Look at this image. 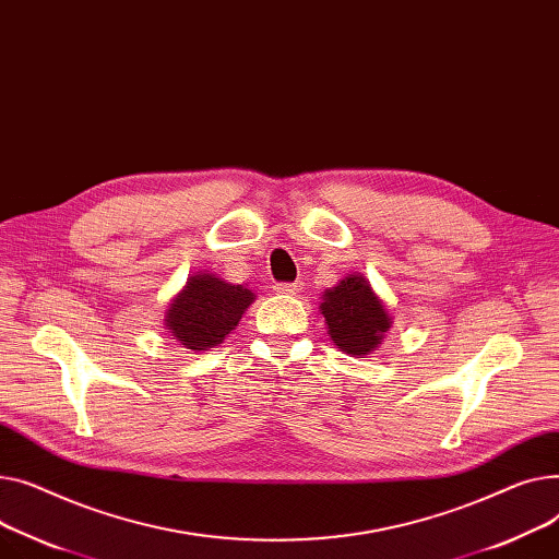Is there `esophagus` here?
Masks as SVG:
<instances>
[{"label":"esophagus","mask_w":559,"mask_h":559,"mask_svg":"<svg viewBox=\"0 0 559 559\" xmlns=\"http://www.w3.org/2000/svg\"><path fill=\"white\" fill-rule=\"evenodd\" d=\"M275 288V293H280V295H295L300 290V284H290V282H280V284H275L273 286Z\"/></svg>","instance_id":"34e87169"}]
</instances>
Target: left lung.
<instances>
[{
	"instance_id": "left-lung-1",
	"label": "left lung",
	"mask_w": 559,
	"mask_h": 559,
	"mask_svg": "<svg viewBox=\"0 0 559 559\" xmlns=\"http://www.w3.org/2000/svg\"><path fill=\"white\" fill-rule=\"evenodd\" d=\"M320 311L338 349L356 358L374 352L392 326V318L364 275H349L326 288Z\"/></svg>"
}]
</instances>
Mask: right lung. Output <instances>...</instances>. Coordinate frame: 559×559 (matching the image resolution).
I'll use <instances>...</instances> for the list:
<instances>
[{"instance_id": "add662e5", "label": "right lung", "mask_w": 559, "mask_h": 559, "mask_svg": "<svg viewBox=\"0 0 559 559\" xmlns=\"http://www.w3.org/2000/svg\"><path fill=\"white\" fill-rule=\"evenodd\" d=\"M252 302L254 293L250 288L201 273L189 277L187 286L176 295L164 324L187 349L201 352L223 343Z\"/></svg>"}]
</instances>
